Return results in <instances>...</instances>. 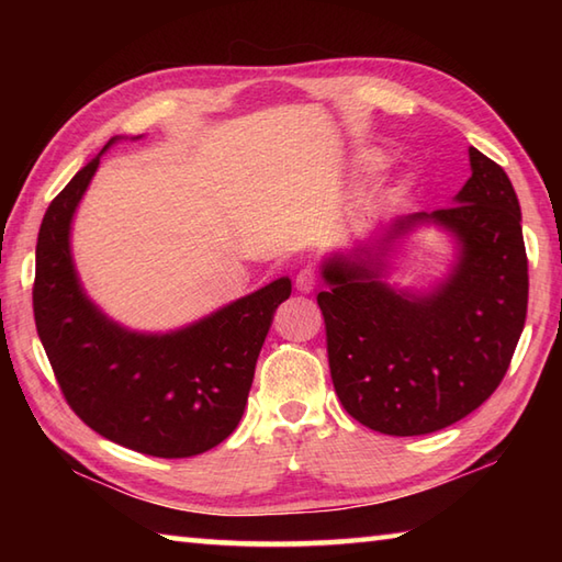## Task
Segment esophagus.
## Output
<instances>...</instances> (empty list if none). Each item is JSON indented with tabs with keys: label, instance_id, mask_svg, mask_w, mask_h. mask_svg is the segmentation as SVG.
<instances>
[{
	"label": "esophagus",
	"instance_id": "1",
	"mask_svg": "<svg viewBox=\"0 0 562 562\" xmlns=\"http://www.w3.org/2000/svg\"><path fill=\"white\" fill-rule=\"evenodd\" d=\"M294 284H296V290H300L302 294L314 292L316 284H318V272L314 268H302L300 272H296Z\"/></svg>",
	"mask_w": 562,
	"mask_h": 562
}]
</instances>
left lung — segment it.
<instances>
[{"label":"left lung","instance_id":"8db88e82","mask_svg":"<svg viewBox=\"0 0 562 562\" xmlns=\"http://www.w3.org/2000/svg\"><path fill=\"white\" fill-rule=\"evenodd\" d=\"M471 178L453 205L381 226L321 262L328 284L330 379L342 408L381 435L437 432L473 413L503 381L527 321L521 210L503 166L469 147ZM420 225L454 238L452 270L427 293L386 283L390 244Z\"/></svg>","mask_w":562,"mask_h":562}]
</instances>
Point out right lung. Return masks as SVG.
<instances>
[{
  "label": "right lung",
  "mask_w": 562,
  "mask_h": 562,
  "mask_svg": "<svg viewBox=\"0 0 562 562\" xmlns=\"http://www.w3.org/2000/svg\"><path fill=\"white\" fill-rule=\"evenodd\" d=\"M115 139L45 212L35 246V328L69 408L93 432L149 457H195L241 420L272 314L290 300L292 280H272L169 333L130 330L105 316L81 288L69 234Z\"/></svg>",
  "instance_id": "obj_1"
}]
</instances>
